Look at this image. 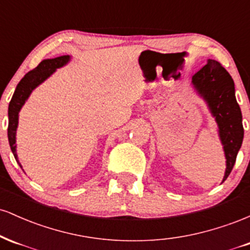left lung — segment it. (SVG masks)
<instances>
[{"instance_id":"obj_1","label":"left lung","mask_w":250,"mask_h":250,"mask_svg":"<svg viewBox=\"0 0 250 250\" xmlns=\"http://www.w3.org/2000/svg\"><path fill=\"white\" fill-rule=\"evenodd\" d=\"M193 84L197 93L207 101L219 125L227 160L223 177V181H226L233 170L243 141L242 114L235 99L234 81L220 62L208 60L207 64L193 76Z\"/></svg>"}]
</instances>
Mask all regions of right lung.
<instances>
[{
  "label": "right lung",
  "mask_w": 250,
  "mask_h": 250,
  "mask_svg": "<svg viewBox=\"0 0 250 250\" xmlns=\"http://www.w3.org/2000/svg\"><path fill=\"white\" fill-rule=\"evenodd\" d=\"M68 61H69V56L68 55L55 57V59L44 60V61L40 63L36 68H34L33 70L29 71V73L25 74L23 79H22L21 81L19 82V84H17L15 93H14L13 97H11L9 108H8V116H9V123H8V140H9L11 151H13L14 156H15L19 165L20 162L19 160H17L15 146L16 128L17 123H19V111L21 110L22 105L24 104L25 100L29 97L31 91H33L40 83L44 81L47 77H49L51 74L56 70V68L62 67V65H64ZM20 167H21V165H20Z\"/></svg>",
  "instance_id": "right-lung-1"
}]
</instances>
